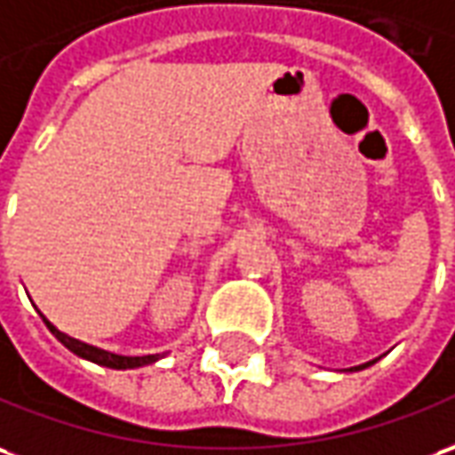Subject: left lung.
<instances>
[{"mask_svg":"<svg viewBox=\"0 0 455 455\" xmlns=\"http://www.w3.org/2000/svg\"><path fill=\"white\" fill-rule=\"evenodd\" d=\"M371 362H367V364H360V367H352V370H364V367H370Z\"/></svg>","mask_w":455,"mask_h":455,"instance_id":"left-lung-1","label":"left lung"}]
</instances>
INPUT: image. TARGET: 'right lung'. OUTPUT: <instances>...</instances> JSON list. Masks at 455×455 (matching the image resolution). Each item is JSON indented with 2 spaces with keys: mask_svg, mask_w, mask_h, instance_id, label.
<instances>
[{
  "mask_svg": "<svg viewBox=\"0 0 455 455\" xmlns=\"http://www.w3.org/2000/svg\"><path fill=\"white\" fill-rule=\"evenodd\" d=\"M44 323H46V327L51 330V335L59 339L63 347H68L73 355H78V357H84V360H88V362H95V364H100V367H110V370H135V367H145V364H152V362H157L160 357H164V355H145V357H125V355H113V352H108V349L93 347V345H85V342H81V339L68 338V335H66V332H61L59 327L51 325L46 317H44Z\"/></svg>",
  "mask_w": 455,
  "mask_h": 455,
  "instance_id": "1",
  "label": "right lung"
}]
</instances>
